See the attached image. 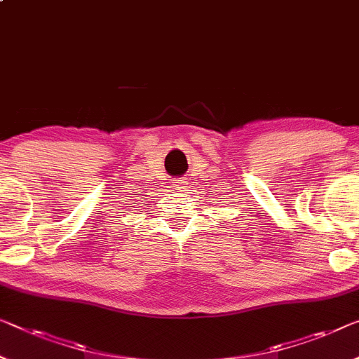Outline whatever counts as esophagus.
I'll return each instance as SVG.
<instances>
[{
	"instance_id": "esophagus-1",
	"label": "esophagus",
	"mask_w": 359,
	"mask_h": 359,
	"mask_svg": "<svg viewBox=\"0 0 359 359\" xmlns=\"http://www.w3.org/2000/svg\"><path fill=\"white\" fill-rule=\"evenodd\" d=\"M187 184V182L185 180H177V182H174V185H175V190H185V185Z\"/></svg>"
}]
</instances>
